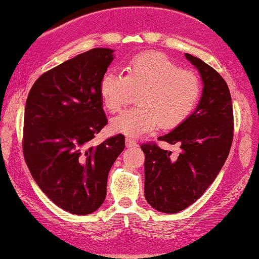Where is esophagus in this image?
I'll list each match as a JSON object with an SVG mask.
<instances>
[{
    "label": "esophagus",
    "mask_w": 259,
    "mask_h": 259,
    "mask_svg": "<svg viewBox=\"0 0 259 259\" xmlns=\"http://www.w3.org/2000/svg\"><path fill=\"white\" fill-rule=\"evenodd\" d=\"M138 146V143L134 139H131V138H126V147L128 148H133V147H137Z\"/></svg>",
    "instance_id": "1"
}]
</instances>
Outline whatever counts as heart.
<instances>
[{
    "label": "heart",
    "instance_id": "b5f03b06",
    "mask_svg": "<svg viewBox=\"0 0 259 259\" xmlns=\"http://www.w3.org/2000/svg\"><path fill=\"white\" fill-rule=\"evenodd\" d=\"M99 92L107 111L114 113L130 101L133 92L139 107L126 109L112 119L116 133L139 137L160 125L173 128L189 118L200 99L201 82L193 70L159 52H146L132 58L126 75L109 69L100 80Z\"/></svg>",
    "mask_w": 259,
    "mask_h": 259
}]
</instances>
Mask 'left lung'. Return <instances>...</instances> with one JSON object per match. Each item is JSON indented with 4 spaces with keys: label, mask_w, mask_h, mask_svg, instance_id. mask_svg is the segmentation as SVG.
I'll use <instances>...</instances> for the list:
<instances>
[{
    "label": "left lung",
    "mask_w": 259,
    "mask_h": 259,
    "mask_svg": "<svg viewBox=\"0 0 259 259\" xmlns=\"http://www.w3.org/2000/svg\"><path fill=\"white\" fill-rule=\"evenodd\" d=\"M186 59L203 81L196 111L172 132L159 138L180 146V153L143 144L145 198L164 213H178L203 196L228 159L233 139V111L229 87L221 74L191 54Z\"/></svg>",
    "instance_id": "obj_1"
}]
</instances>
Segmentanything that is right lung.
<instances>
[{"instance_id":"obj_1","label":"right lung","mask_w":259,"mask_h":259,"mask_svg":"<svg viewBox=\"0 0 259 259\" xmlns=\"http://www.w3.org/2000/svg\"><path fill=\"white\" fill-rule=\"evenodd\" d=\"M113 52L94 48L54 67L35 81L27 98L24 160L42 192L73 214L101 206L109 169L125 148L122 134L88 145L107 125L99 86Z\"/></svg>"}]
</instances>
